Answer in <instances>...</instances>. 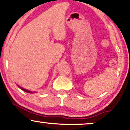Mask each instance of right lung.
I'll return each instance as SVG.
<instances>
[{"label":"right lung","instance_id":"obj_1","mask_svg":"<svg viewBox=\"0 0 130 130\" xmlns=\"http://www.w3.org/2000/svg\"><path fill=\"white\" fill-rule=\"evenodd\" d=\"M18 87H19V88H20V89H21V90H22L23 91H24L26 92V93H34V92H33V91H29V90H25V89H24V88H22V87H20V86H19V85H18Z\"/></svg>","mask_w":130,"mask_h":130}]
</instances>
